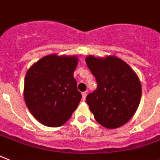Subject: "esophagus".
<instances>
[{
  "label": "esophagus",
  "instance_id": "1",
  "mask_svg": "<svg viewBox=\"0 0 160 160\" xmlns=\"http://www.w3.org/2000/svg\"><path fill=\"white\" fill-rule=\"evenodd\" d=\"M86 96H87V92H82V100L83 101H85V99H86Z\"/></svg>",
  "mask_w": 160,
  "mask_h": 160
}]
</instances>
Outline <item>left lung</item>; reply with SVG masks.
Listing matches in <instances>:
<instances>
[{
	"instance_id": "8db88e82",
	"label": "left lung",
	"mask_w": 160,
	"mask_h": 160,
	"mask_svg": "<svg viewBox=\"0 0 160 160\" xmlns=\"http://www.w3.org/2000/svg\"><path fill=\"white\" fill-rule=\"evenodd\" d=\"M98 87L86 102L97 122L107 128L125 124L137 111L142 97V84L136 72L115 56L85 58Z\"/></svg>"
}]
</instances>
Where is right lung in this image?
Here are the masks:
<instances>
[{
    "label": "right lung",
    "instance_id": "obj_1",
    "mask_svg": "<svg viewBox=\"0 0 160 160\" xmlns=\"http://www.w3.org/2000/svg\"><path fill=\"white\" fill-rule=\"evenodd\" d=\"M77 56L47 55L28 70L23 97L35 119L48 127L62 125L81 99L73 74Z\"/></svg>",
    "mask_w": 160,
    "mask_h": 160
}]
</instances>
